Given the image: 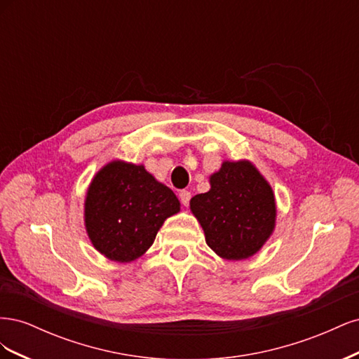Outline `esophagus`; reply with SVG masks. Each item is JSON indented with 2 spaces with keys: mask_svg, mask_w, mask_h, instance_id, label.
Returning a JSON list of instances; mask_svg holds the SVG:
<instances>
[{
  "mask_svg": "<svg viewBox=\"0 0 359 359\" xmlns=\"http://www.w3.org/2000/svg\"><path fill=\"white\" fill-rule=\"evenodd\" d=\"M190 198H191V193H190L189 190H181V191H180V199H181V203H182L184 206L189 205Z\"/></svg>",
  "mask_w": 359,
  "mask_h": 359,
  "instance_id": "1",
  "label": "esophagus"
}]
</instances>
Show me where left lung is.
Segmentation results:
<instances>
[{
	"mask_svg": "<svg viewBox=\"0 0 359 359\" xmlns=\"http://www.w3.org/2000/svg\"><path fill=\"white\" fill-rule=\"evenodd\" d=\"M211 189L190 201L205 241L220 257L241 260L256 255L276 227V198L252 161H223L210 177Z\"/></svg>",
	"mask_w": 359,
	"mask_h": 359,
	"instance_id": "8db88e82",
	"label": "left lung"
}]
</instances>
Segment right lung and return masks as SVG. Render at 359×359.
I'll return each instance as SVG.
<instances>
[{"label":"right lung","instance_id":"add662e5","mask_svg":"<svg viewBox=\"0 0 359 359\" xmlns=\"http://www.w3.org/2000/svg\"><path fill=\"white\" fill-rule=\"evenodd\" d=\"M180 201L142 165L121 160L95 173L85 198V227L97 252L115 262H133L153 245Z\"/></svg>","mask_w":359,"mask_h":359}]
</instances>
